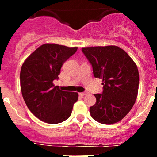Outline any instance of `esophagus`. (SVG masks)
Instances as JSON below:
<instances>
[{
	"label": "esophagus",
	"instance_id": "obj_1",
	"mask_svg": "<svg viewBox=\"0 0 157 157\" xmlns=\"http://www.w3.org/2000/svg\"><path fill=\"white\" fill-rule=\"evenodd\" d=\"M80 96H86V95H87V93H86V92H83V93H80Z\"/></svg>",
	"mask_w": 157,
	"mask_h": 157
}]
</instances>
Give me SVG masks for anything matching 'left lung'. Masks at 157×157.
I'll use <instances>...</instances> for the list:
<instances>
[{
	"instance_id": "obj_1",
	"label": "left lung",
	"mask_w": 157,
	"mask_h": 157,
	"mask_svg": "<svg viewBox=\"0 0 157 157\" xmlns=\"http://www.w3.org/2000/svg\"><path fill=\"white\" fill-rule=\"evenodd\" d=\"M93 67V75L102 80L103 91L96 93L90 108L92 118L104 124L121 121L135 103L139 87L137 67L127 52L115 45L82 48Z\"/></svg>"
}]
</instances>
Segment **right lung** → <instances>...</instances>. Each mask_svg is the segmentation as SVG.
I'll use <instances>...</instances> for the list:
<instances>
[{"instance_id": "right-lung-1", "label": "right lung", "mask_w": 157, "mask_h": 157, "mask_svg": "<svg viewBox=\"0 0 157 157\" xmlns=\"http://www.w3.org/2000/svg\"><path fill=\"white\" fill-rule=\"evenodd\" d=\"M77 50L57 44H44L26 59L20 71V87L30 112L48 124H58L71 116L78 99L76 92L55 86L63 64Z\"/></svg>"}]
</instances>
